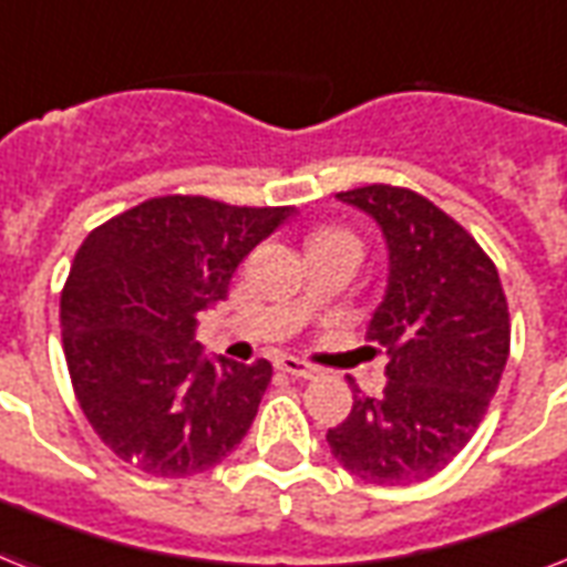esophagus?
<instances>
[{"mask_svg":"<svg viewBox=\"0 0 567 567\" xmlns=\"http://www.w3.org/2000/svg\"><path fill=\"white\" fill-rule=\"evenodd\" d=\"M276 367H279L282 372H288V375H293V379H315L317 375V367H311V363L299 361V358H291V355L279 358Z\"/></svg>","mask_w":567,"mask_h":567,"instance_id":"obj_1","label":"esophagus"}]
</instances>
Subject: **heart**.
I'll return each mask as SVG.
<instances>
[{"label":"heart","instance_id":"b5f03b06","mask_svg":"<svg viewBox=\"0 0 567 567\" xmlns=\"http://www.w3.org/2000/svg\"><path fill=\"white\" fill-rule=\"evenodd\" d=\"M323 238H349L347 233H338V229H320L311 236V241H323Z\"/></svg>","mask_w":567,"mask_h":567}]
</instances>
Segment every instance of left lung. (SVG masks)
I'll use <instances>...</instances> for the list:
<instances>
[{"instance_id":"obj_1","label":"left lung","mask_w":567,"mask_h":567,"mask_svg":"<svg viewBox=\"0 0 567 567\" xmlns=\"http://www.w3.org/2000/svg\"><path fill=\"white\" fill-rule=\"evenodd\" d=\"M338 200L370 215L388 244L367 338L390 361L379 399L349 379L352 411L326 440L361 481L408 486L449 466L481 425L507 367V297L475 238L416 192L363 186Z\"/></svg>"}]
</instances>
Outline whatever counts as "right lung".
<instances>
[{
    "label": "right lung",
    "mask_w": 567,
    "mask_h": 567,
    "mask_svg": "<svg viewBox=\"0 0 567 567\" xmlns=\"http://www.w3.org/2000/svg\"><path fill=\"white\" fill-rule=\"evenodd\" d=\"M293 215L154 197L92 229L60 297L81 411L116 457L154 477L218 466L250 431L274 367L206 355L197 315L247 252Z\"/></svg>",
    "instance_id": "right-lung-1"
}]
</instances>
